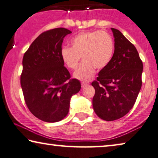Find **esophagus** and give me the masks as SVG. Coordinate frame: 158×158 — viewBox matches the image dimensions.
<instances>
[{
	"instance_id": "obj_1",
	"label": "esophagus",
	"mask_w": 158,
	"mask_h": 158,
	"mask_svg": "<svg viewBox=\"0 0 158 158\" xmlns=\"http://www.w3.org/2000/svg\"><path fill=\"white\" fill-rule=\"evenodd\" d=\"M88 85H89V83H85V82H82V83H81L82 88H85V87L88 86Z\"/></svg>"
}]
</instances>
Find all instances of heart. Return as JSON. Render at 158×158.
<instances>
[{"mask_svg":"<svg viewBox=\"0 0 158 158\" xmlns=\"http://www.w3.org/2000/svg\"><path fill=\"white\" fill-rule=\"evenodd\" d=\"M70 45L71 48L63 47L61 49V58L68 68L75 70L82 57L83 62L74 73V77L83 81L93 78L95 68H106L111 62L115 51L113 37L104 31L80 33L73 38Z\"/></svg>","mask_w":158,"mask_h":158,"instance_id":"b5f03b06","label":"heart"}]
</instances>
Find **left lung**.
Returning <instances> with one entry per match:
<instances>
[{
	"mask_svg": "<svg viewBox=\"0 0 158 158\" xmlns=\"http://www.w3.org/2000/svg\"><path fill=\"white\" fill-rule=\"evenodd\" d=\"M111 30L115 38L113 59L92 83L95 90L93 109L106 121L118 120L132 109L140 90L143 69L134 45L120 31Z\"/></svg>",
	"mask_w": 158,
	"mask_h": 158,
	"instance_id": "1",
	"label": "left lung"
}]
</instances>
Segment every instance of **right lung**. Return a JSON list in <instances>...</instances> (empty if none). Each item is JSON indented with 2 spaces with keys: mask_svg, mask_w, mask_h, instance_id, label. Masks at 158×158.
I'll return each mask as SVG.
<instances>
[{
  "mask_svg": "<svg viewBox=\"0 0 158 158\" xmlns=\"http://www.w3.org/2000/svg\"><path fill=\"white\" fill-rule=\"evenodd\" d=\"M71 33L64 28L43 32L23 58L20 85L25 102L34 116L47 123L63 120L70 98L81 88L78 80L70 79L60 56L63 38Z\"/></svg>",
  "mask_w": 158,
  "mask_h": 158,
  "instance_id": "obj_1",
  "label": "right lung"
}]
</instances>
